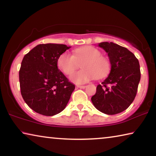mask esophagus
<instances>
[{
  "label": "esophagus",
  "instance_id": "esophagus-1",
  "mask_svg": "<svg viewBox=\"0 0 156 156\" xmlns=\"http://www.w3.org/2000/svg\"><path fill=\"white\" fill-rule=\"evenodd\" d=\"M77 87H79V88H85V85H78Z\"/></svg>",
  "mask_w": 156,
  "mask_h": 156
}]
</instances>
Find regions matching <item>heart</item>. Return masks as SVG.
I'll use <instances>...</instances> for the list:
<instances>
[{"label": "heart", "mask_w": 156, "mask_h": 156, "mask_svg": "<svg viewBox=\"0 0 156 156\" xmlns=\"http://www.w3.org/2000/svg\"><path fill=\"white\" fill-rule=\"evenodd\" d=\"M58 66L66 75H71L80 66L83 69L71 76V80L83 84L94 78L101 79L110 71V62L97 48L87 46L73 50V55L65 52L58 58Z\"/></svg>", "instance_id": "obj_1"}]
</instances>
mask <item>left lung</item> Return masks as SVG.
<instances>
[{"label": "left lung", "instance_id": "1", "mask_svg": "<svg viewBox=\"0 0 156 156\" xmlns=\"http://www.w3.org/2000/svg\"><path fill=\"white\" fill-rule=\"evenodd\" d=\"M98 46L108 54L111 71L98 85L91 100L101 112L116 115L128 108L136 95L141 79L139 62L132 52L117 44L106 41Z\"/></svg>", "mask_w": 156, "mask_h": 156}]
</instances>
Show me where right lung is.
Returning <instances> with one entry per match:
<instances>
[{"mask_svg": "<svg viewBox=\"0 0 156 156\" xmlns=\"http://www.w3.org/2000/svg\"><path fill=\"white\" fill-rule=\"evenodd\" d=\"M69 48L65 44H42L24 56L19 71L21 95L37 113L53 116L66 107L75 85L59 71L57 62Z\"/></svg>", "mask_w": 156, "mask_h": 156, "instance_id": "obj_1", "label": "right lung"}]
</instances>
